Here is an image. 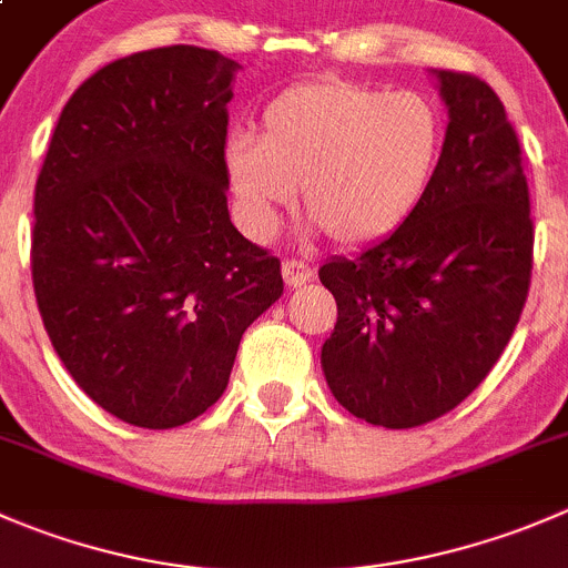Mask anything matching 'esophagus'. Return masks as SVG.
<instances>
[{
	"instance_id": "obj_1",
	"label": "esophagus",
	"mask_w": 568,
	"mask_h": 568,
	"mask_svg": "<svg viewBox=\"0 0 568 568\" xmlns=\"http://www.w3.org/2000/svg\"><path fill=\"white\" fill-rule=\"evenodd\" d=\"M313 268L302 261H283V280L288 288H302L305 283H311Z\"/></svg>"
}]
</instances>
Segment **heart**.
I'll list each match as a JSON object with an SVG mask.
<instances>
[{
  "mask_svg": "<svg viewBox=\"0 0 568 568\" xmlns=\"http://www.w3.org/2000/svg\"><path fill=\"white\" fill-rule=\"evenodd\" d=\"M447 124L424 93L318 80L263 108L257 141L233 135L224 172L252 235H268L302 189L305 216L335 244L394 235L442 172Z\"/></svg>",
  "mask_w": 568,
  "mask_h": 568,
  "instance_id": "b5f03b06",
  "label": "heart"
}]
</instances>
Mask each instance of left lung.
<instances>
[{"mask_svg": "<svg viewBox=\"0 0 568 568\" xmlns=\"http://www.w3.org/2000/svg\"><path fill=\"white\" fill-rule=\"evenodd\" d=\"M430 77L449 115L430 194L394 235L318 268L338 305L324 379L390 430L444 416L486 379L530 288V191L505 104L471 74Z\"/></svg>", "mask_w": 568, "mask_h": 568, "instance_id": "obj_1", "label": "left lung"}]
</instances>
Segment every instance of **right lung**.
I'll return each mask as SVG.
<instances>
[{
	"mask_svg": "<svg viewBox=\"0 0 568 568\" xmlns=\"http://www.w3.org/2000/svg\"><path fill=\"white\" fill-rule=\"evenodd\" d=\"M241 65L161 47L88 77L36 183L32 285L54 352L115 418L169 430L224 394L280 261L230 222L224 138Z\"/></svg>",
	"mask_w": 568,
	"mask_h": 568,
	"instance_id": "add662e5",
	"label": "right lung"
}]
</instances>
